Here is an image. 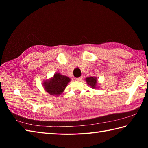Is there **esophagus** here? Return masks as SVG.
Wrapping results in <instances>:
<instances>
[{"mask_svg":"<svg viewBox=\"0 0 148 148\" xmlns=\"http://www.w3.org/2000/svg\"><path fill=\"white\" fill-rule=\"evenodd\" d=\"M76 81H81L83 79V77L82 76H81V77H77V78H76Z\"/></svg>","mask_w":148,"mask_h":148,"instance_id":"1","label":"esophagus"}]
</instances>
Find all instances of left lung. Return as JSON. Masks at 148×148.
<instances>
[{
  "instance_id": "obj_1",
  "label": "left lung",
  "mask_w": 148,
  "mask_h": 148,
  "mask_svg": "<svg viewBox=\"0 0 148 148\" xmlns=\"http://www.w3.org/2000/svg\"><path fill=\"white\" fill-rule=\"evenodd\" d=\"M86 81L87 83L88 84V85L91 86L92 88H95L96 85H97V79L96 77H87L86 79Z\"/></svg>"
}]
</instances>
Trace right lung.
I'll list each match as a JSON object with an SVG mask.
<instances>
[{
    "label": "right lung",
    "mask_w": 148,
    "mask_h": 148,
    "mask_svg": "<svg viewBox=\"0 0 148 148\" xmlns=\"http://www.w3.org/2000/svg\"><path fill=\"white\" fill-rule=\"evenodd\" d=\"M70 81V78L67 76H63L59 73L55 74L54 77L51 79L45 81L44 87L50 95H59L64 92Z\"/></svg>",
    "instance_id": "1"
}]
</instances>
